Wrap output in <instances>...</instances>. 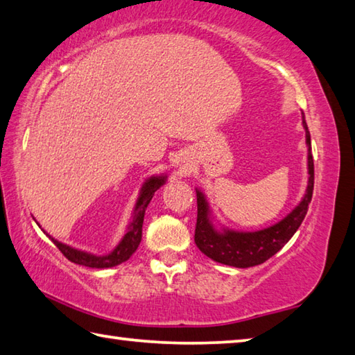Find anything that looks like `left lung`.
I'll use <instances>...</instances> for the list:
<instances>
[{"instance_id": "8db88e82", "label": "left lung", "mask_w": 355, "mask_h": 355, "mask_svg": "<svg viewBox=\"0 0 355 355\" xmlns=\"http://www.w3.org/2000/svg\"><path fill=\"white\" fill-rule=\"evenodd\" d=\"M302 128L306 132L307 146V186L298 205L279 222L256 231H239L218 220L211 208L203 189L197 192V227L194 241L198 250L212 261L225 266L247 268L266 262L292 239L307 214L313 192V158L311 149V133L302 114Z\"/></svg>"}]
</instances>
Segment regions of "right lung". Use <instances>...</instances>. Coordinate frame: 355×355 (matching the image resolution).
<instances>
[{
    "label": "right lung",
    "mask_w": 355,
    "mask_h": 355,
    "mask_svg": "<svg viewBox=\"0 0 355 355\" xmlns=\"http://www.w3.org/2000/svg\"><path fill=\"white\" fill-rule=\"evenodd\" d=\"M166 182H167V172L158 173V175H150L144 180V183L141 184L139 188L138 198L137 202H135L130 222L127 225L124 236H122L121 241L116 243V247L105 254H94V253H89V251L74 248L68 243L57 241L40 227V223L37 220L35 222L38 227L43 230V233L54 242L55 247L59 248L71 262L79 263V266L92 267V268H112L127 261L139 247V242L143 239V222H144V214H146L147 206H149L152 197L155 196V192L161 188V186L166 184Z\"/></svg>",
    "instance_id": "1"
}]
</instances>
